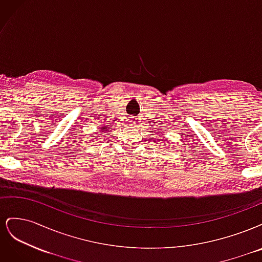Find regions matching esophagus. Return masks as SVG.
<instances>
[{
    "label": "esophagus",
    "instance_id": "esophagus-1",
    "mask_svg": "<svg viewBox=\"0 0 262 262\" xmlns=\"http://www.w3.org/2000/svg\"><path fill=\"white\" fill-rule=\"evenodd\" d=\"M129 123H130L131 125H137V124H138V119L134 118V117H131V118L129 119Z\"/></svg>",
    "mask_w": 262,
    "mask_h": 262
}]
</instances>
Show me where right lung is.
I'll return each mask as SVG.
<instances>
[{
  "instance_id": "add662e5",
  "label": "right lung",
  "mask_w": 262,
  "mask_h": 262,
  "mask_svg": "<svg viewBox=\"0 0 262 262\" xmlns=\"http://www.w3.org/2000/svg\"><path fill=\"white\" fill-rule=\"evenodd\" d=\"M105 128H104V126H100V130H104Z\"/></svg>"
}]
</instances>
